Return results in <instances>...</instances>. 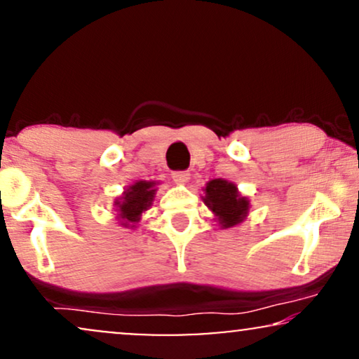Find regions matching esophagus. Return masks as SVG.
<instances>
[{"label":"esophagus","mask_w":359,"mask_h":359,"mask_svg":"<svg viewBox=\"0 0 359 359\" xmlns=\"http://www.w3.org/2000/svg\"><path fill=\"white\" fill-rule=\"evenodd\" d=\"M171 176H172V181H175L176 184H187L189 180L188 171H175Z\"/></svg>","instance_id":"obj_1"}]
</instances>
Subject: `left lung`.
<instances>
[{
    "label": "left lung",
    "instance_id": "1",
    "mask_svg": "<svg viewBox=\"0 0 359 359\" xmlns=\"http://www.w3.org/2000/svg\"><path fill=\"white\" fill-rule=\"evenodd\" d=\"M205 205L217 217L222 229H231L247 218L250 201L238 193V188L226 180H212L205 187Z\"/></svg>",
    "mask_w": 359,
    "mask_h": 359
}]
</instances>
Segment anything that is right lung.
<instances>
[{
  "label": "right lung",
  "instance_id": "right-lung-1",
  "mask_svg": "<svg viewBox=\"0 0 359 359\" xmlns=\"http://www.w3.org/2000/svg\"><path fill=\"white\" fill-rule=\"evenodd\" d=\"M156 195V181H136L126 188L119 200H116L117 220L126 229H134L141 220V215L153 205Z\"/></svg>",
  "mask_w": 359,
  "mask_h": 359
}]
</instances>
